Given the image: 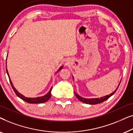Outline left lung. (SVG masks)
Wrapping results in <instances>:
<instances>
[{
	"label": "left lung",
	"instance_id": "8db88e82",
	"mask_svg": "<svg viewBox=\"0 0 133 133\" xmlns=\"http://www.w3.org/2000/svg\"><path fill=\"white\" fill-rule=\"evenodd\" d=\"M72 79H74L73 77H72ZM121 82H120L119 84V85H118V87H117V88H116V90L112 92V93H111L110 94H108V95L103 96V97H101L100 98H91V99H87V98H83L82 97H81V96H80L79 95H78V94L76 93V92H74V93H75L76 96L77 97V99H79L80 101L82 102L85 103H87V104L96 105V104H97V103H100L101 102H103L105 101L106 100L109 99V98H110L111 96H112V95H113V94L116 92V91H117L118 87H119L120 83H121Z\"/></svg>",
	"mask_w": 133,
	"mask_h": 133
}]
</instances>
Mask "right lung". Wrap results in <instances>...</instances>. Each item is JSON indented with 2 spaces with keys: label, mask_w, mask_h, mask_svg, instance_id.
<instances>
[{
  "label": "right lung",
  "mask_w": 133,
  "mask_h": 133,
  "mask_svg": "<svg viewBox=\"0 0 133 133\" xmlns=\"http://www.w3.org/2000/svg\"><path fill=\"white\" fill-rule=\"evenodd\" d=\"M63 66H61V67H60V68L57 70V72L59 71L62 70V69L63 68ZM6 72H7V74H8V76L9 79H10L11 85V87H12V89H13L14 91L15 92L16 95H17L19 98H21V99H22L23 101H24L25 102H26L29 103H40L46 102V101H48V100L50 99L51 96V91L52 87H51V88H50V90L48 91V93L46 94L45 95L43 96H41V97H32V98L25 97V96H24L23 95H22V94H21V93H20V92H18V91L16 90L15 88H14V85H12V82L10 79V76H9V73H8V70H7V68H6Z\"/></svg>",
  "instance_id": "1"
}]
</instances>
